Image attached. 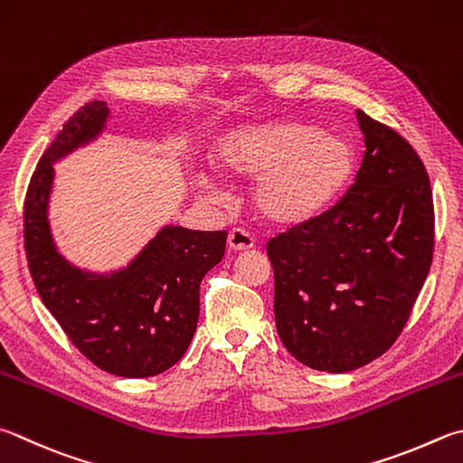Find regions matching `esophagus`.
<instances>
[{
  "label": "esophagus",
  "instance_id": "esophagus-1",
  "mask_svg": "<svg viewBox=\"0 0 463 463\" xmlns=\"http://www.w3.org/2000/svg\"><path fill=\"white\" fill-rule=\"evenodd\" d=\"M229 247L232 250H249L255 247V237L245 229H232L229 232Z\"/></svg>",
  "mask_w": 463,
  "mask_h": 463
}]
</instances>
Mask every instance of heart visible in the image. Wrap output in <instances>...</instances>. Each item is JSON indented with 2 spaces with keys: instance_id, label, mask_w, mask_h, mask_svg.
Returning <instances> with one entry per match:
<instances>
[{
  "instance_id": "heart-1",
  "label": "heart",
  "mask_w": 463,
  "mask_h": 463,
  "mask_svg": "<svg viewBox=\"0 0 463 463\" xmlns=\"http://www.w3.org/2000/svg\"><path fill=\"white\" fill-rule=\"evenodd\" d=\"M213 159L226 175L257 178V213L283 226L312 221L354 170V149L346 139L293 119L241 125L218 139Z\"/></svg>"
}]
</instances>
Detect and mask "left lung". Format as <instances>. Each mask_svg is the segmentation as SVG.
<instances>
[{
    "label": "left lung",
    "instance_id": "left-lung-1",
    "mask_svg": "<svg viewBox=\"0 0 463 463\" xmlns=\"http://www.w3.org/2000/svg\"><path fill=\"white\" fill-rule=\"evenodd\" d=\"M364 157L338 203L269 239L275 326L301 364L348 373L383 356L430 273L435 214L430 175L389 125L356 111Z\"/></svg>",
    "mask_w": 463,
    "mask_h": 463
}]
</instances>
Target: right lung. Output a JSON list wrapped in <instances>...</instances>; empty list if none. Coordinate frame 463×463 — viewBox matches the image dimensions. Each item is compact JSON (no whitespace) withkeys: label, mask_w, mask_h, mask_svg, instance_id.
I'll return each instance as SVG.
<instances>
[{"label":"right lung","mask_w":463,"mask_h":463,"mask_svg":"<svg viewBox=\"0 0 463 463\" xmlns=\"http://www.w3.org/2000/svg\"><path fill=\"white\" fill-rule=\"evenodd\" d=\"M107 117L103 100L80 107L40 157L24 203V247L42 301L80 354L105 373L146 378L167 371L188 350L200 281L224 257L226 231L164 226L111 275L80 271L58 253L48 224L52 164L95 139Z\"/></svg>","instance_id":"right-lung-1"}]
</instances>
